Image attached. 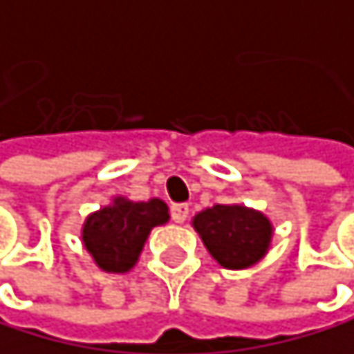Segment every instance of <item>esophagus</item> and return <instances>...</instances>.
Here are the masks:
<instances>
[{
  "label": "esophagus",
  "instance_id": "esophagus-1",
  "mask_svg": "<svg viewBox=\"0 0 354 354\" xmlns=\"http://www.w3.org/2000/svg\"><path fill=\"white\" fill-rule=\"evenodd\" d=\"M188 205L186 203H175L173 207H171V216H173V221L175 223H183L188 218Z\"/></svg>",
  "mask_w": 354,
  "mask_h": 354
}]
</instances>
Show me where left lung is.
I'll return each instance as SVG.
<instances>
[{
	"instance_id": "8db88e82",
	"label": "left lung",
	"mask_w": 354,
	"mask_h": 354,
	"mask_svg": "<svg viewBox=\"0 0 354 354\" xmlns=\"http://www.w3.org/2000/svg\"><path fill=\"white\" fill-rule=\"evenodd\" d=\"M192 227L209 255L229 270H242L268 253L272 240L270 221L244 205H214L198 212Z\"/></svg>"
}]
</instances>
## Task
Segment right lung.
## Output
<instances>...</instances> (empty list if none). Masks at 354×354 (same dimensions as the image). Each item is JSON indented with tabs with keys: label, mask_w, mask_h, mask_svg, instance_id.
<instances>
[{
	"label": "right lung",
	"mask_w": 354,
	"mask_h": 354,
	"mask_svg": "<svg viewBox=\"0 0 354 354\" xmlns=\"http://www.w3.org/2000/svg\"><path fill=\"white\" fill-rule=\"evenodd\" d=\"M168 207L160 198L112 203L93 212L82 227V242L95 263L106 272H127L136 266L151 229L168 223Z\"/></svg>",
	"instance_id": "right-lung-1"
}]
</instances>
